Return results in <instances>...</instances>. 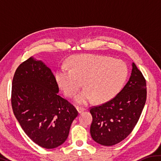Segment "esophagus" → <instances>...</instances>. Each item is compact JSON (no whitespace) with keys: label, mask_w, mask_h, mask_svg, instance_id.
Listing matches in <instances>:
<instances>
[{"label":"esophagus","mask_w":161,"mask_h":161,"mask_svg":"<svg viewBox=\"0 0 161 161\" xmlns=\"http://www.w3.org/2000/svg\"><path fill=\"white\" fill-rule=\"evenodd\" d=\"M77 110L78 111V113L79 114H81V112H83V111H85L86 108H84V107H77Z\"/></svg>","instance_id":"1"}]
</instances>
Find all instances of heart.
Wrapping results in <instances>:
<instances>
[{
	"mask_svg": "<svg viewBox=\"0 0 161 161\" xmlns=\"http://www.w3.org/2000/svg\"><path fill=\"white\" fill-rule=\"evenodd\" d=\"M70 69L62 67L55 77L59 86L66 96L71 97L80 87H86L75 98L79 104H86L95 100L107 102L123 88L129 69L121 59L96 54H80L68 61Z\"/></svg>",
	"mask_w": 161,
	"mask_h": 161,
	"instance_id": "1",
	"label": "heart"
}]
</instances>
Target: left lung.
Returning a JSON list of instances; mask_svg holds the SVG:
<instances>
[{"mask_svg":"<svg viewBox=\"0 0 161 161\" xmlns=\"http://www.w3.org/2000/svg\"><path fill=\"white\" fill-rule=\"evenodd\" d=\"M146 94L145 79L133 62L131 74L122 90L111 100L90 109L93 119L90 133L95 142L111 146L124 140L140 118Z\"/></svg>","mask_w":161,"mask_h":161,"instance_id":"1","label":"left lung"}]
</instances>
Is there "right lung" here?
Here are the masks:
<instances>
[{"label": "right lung", "instance_id": "1", "mask_svg": "<svg viewBox=\"0 0 161 161\" xmlns=\"http://www.w3.org/2000/svg\"><path fill=\"white\" fill-rule=\"evenodd\" d=\"M12 85L13 113L27 136L44 148L62 145L78 112L58 94V84L50 68L31 57L19 65Z\"/></svg>", "mask_w": 161, "mask_h": 161}]
</instances>
